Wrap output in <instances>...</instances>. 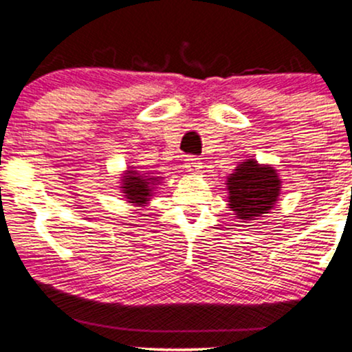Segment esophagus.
I'll list each match as a JSON object with an SVG mask.
<instances>
[{
  "label": "esophagus",
  "mask_w": 352,
  "mask_h": 352,
  "mask_svg": "<svg viewBox=\"0 0 352 352\" xmlns=\"http://www.w3.org/2000/svg\"><path fill=\"white\" fill-rule=\"evenodd\" d=\"M185 168H187V172L199 173L200 168H201V160L199 159V157L188 155L187 159H185Z\"/></svg>",
  "instance_id": "34e87169"
}]
</instances>
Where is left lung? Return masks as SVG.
Listing matches in <instances>:
<instances>
[{
  "label": "left lung",
  "instance_id": "left-lung-1",
  "mask_svg": "<svg viewBox=\"0 0 352 352\" xmlns=\"http://www.w3.org/2000/svg\"><path fill=\"white\" fill-rule=\"evenodd\" d=\"M228 207L240 220H256L270 213L280 199L281 180L270 165L248 159L227 179Z\"/></svg>",
  "mask_w": 352,
  "mask_h": 352
}]
</instances>
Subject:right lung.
<instances>
[{
    "instance_id": "add662e5",
    "label": "right lung",
    "mask_w": 352,
    "mask_h": 352,
    "mask_svg": "<svg viewBox=\"0 0 352 352\" xmlns=\"http://www.w3.org/2000/svg\"><path fill=\"white\" fill-rule=\"evenodd\" d=\"M164 177H155L148 173H140L135 170L134 167H131L129 170L120 177V184H122V193L127 199L129 204H134L137 207H144L148 200H151V195L153 192V187L157 185V182L162 180Z\"/></svg>"
}]
</instances>
